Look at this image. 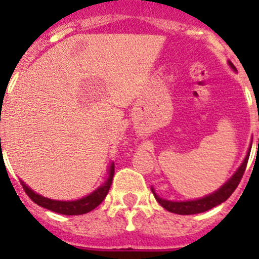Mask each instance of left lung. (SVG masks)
Returning a JSON list of instances; mask_svg holds the SVG:
<instances>
[{
    "label": "left lung",
    "instance_id": "obj_1",
    "mask_svg": "<svg viewBox=\"0 0 259 259\" xmlns=\"http://www.w3.org/2000/svg\"><path fill=\"white\" fill-rule=\"evenodd\" d=\"M230 66L232 68H235L232 66V63H230ZM251 146L249 148V152L246 154L245 159L241 163V166L239 167V170L233 174L232 178H231L228 182H226V184H223L218 191H215L214 193L209 194V196H205L202 198H198V200L193 201H168L164 200V198H161L159 196H157V193L154 192V189L152 188L153 194H154L155 200L158 201V203L161 205L162 207L170 212H175V214L180 215H191V214H198V212L207 211V210L212 209V207L218 206L222 202L227 200L231 194L235 192V189L237 188L240 180H241L242 175L245 172L246 164H248L249 154H250Z\"/></svg>",
    "mask_w": 259,
    "mask_h": 259
}]
</instances>
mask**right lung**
<instances>
[{
    "label": "right lung",
    "instance_id": "add662e5",
    "mask_svg": "<svg viewBox=\"0 0 259 259\" xmlns=\"http://www.w3.org/2000/svg\"><path fill=\"white\" fill-rule=\"evenodd\" d=\"M113 176H114V163H111L109 168V178H107V180L105 182V184H102L101 187H98L95 192L88 194L87 197L80 198V200H76V201L50 200V198L42 197V196H40V194L35 193V192L32 191L28 185L24 184V182H22V180H20V184H22L24 192L28 194V197L31 198L33 202L37 203L38 206L45 207V209L52 210V211L58 212V214L81 215V214H87V212L92 211L93 209H96V207H97L98 205L105 200L106 194L109 193L110 185H111V183H113Z\"/></svg>",
    "mask_w": 259,
    "mask_h": 259
}]
</instances>
